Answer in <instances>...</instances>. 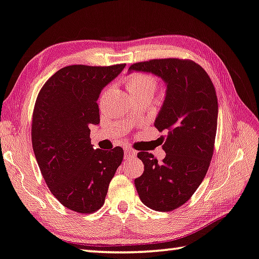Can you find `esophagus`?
Wrapping results in <instances>:
<instances>
[{
  "instance_id": "obj_1",
  "label": "esophagus",
  "mask_w": 259,
  "mask_h": 259,
  "mask_svg": "<svg viewBox=\"0 0 259 259\" xmlns=\"http://www.w3.org/2000/svg\"><path fill=\"white\" fill-rule=\"evenodd\" d=\"M124 156L125 158H130V157H135L136 156V152L131 149H124Z\"/></svg>"
}]
</instances>
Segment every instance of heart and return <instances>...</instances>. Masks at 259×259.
<instances>
[{"label": "heart", "mask_w": 259, "mask_h": 259, "mask_svg": "<svg viewBox=\"0 0 259 259\" xmlns=\"http://www.w3.org/2000/svg\"><path fill=\"white\" fill-rule=\"evenodd\" d=\"M156 88L157 79L148 73H134L126 79V90L129 94L142 92H150L153 94Z\"/></svg>", "instance_id": "obj_1"}]
</instances>
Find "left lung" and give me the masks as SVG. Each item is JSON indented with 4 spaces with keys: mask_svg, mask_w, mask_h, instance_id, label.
I'll return each instance as SVG.
<instances>
[{
    "mask_svg": "<svg viewBox=\"0 0 259 259\" xmlns=\"http://www.w3.org/2000/svg\"><path fill=\"white\" fill-rule=\"evenodd\" d=\"M158 75L166 83V96L154 121L166 157L161 163L152 153L137 157L144 172L135 179L141 201L158 211H171L188 201L209 167L218 128V96L207 72L188 59H152L133 64L129 72Z\"/></svg>",
    "mask_w": 259,
    "mask_h": 259,
    "instance_id": "1",
    "label": "left lung"
}]
</instances>
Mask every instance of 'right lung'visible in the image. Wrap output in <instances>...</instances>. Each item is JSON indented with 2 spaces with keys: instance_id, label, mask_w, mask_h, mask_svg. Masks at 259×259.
<instances>
[{
  "instance_id": "right-lung-1",
  "label": "right lung",
  "mask_w": 259,
  "mask_h": 259,
  "mask_svg": "<svg viewBox=\"0 0 259 259\" xmlns=\"http://www.w3.org/2000/svg\"><path fill=\"white\" fill-rule=\"evenodd\" d=\"M113 66L71 65L41 87L32 114L31 140L46 185L61 204L80 214L100 209L123 149L91 144V125L100 123V93L123 71Z\"/></svg>"
}]
</instances>
